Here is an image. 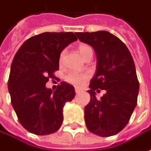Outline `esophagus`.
Listing matches in <instances>:
<instances>
[{
	"mask_svg": "<svg viewBox=\"0 0 151 151\" xmlns=\"http://www.w3.org/2000/svg\"><path fill=\"white\" fill-rule=\"evenodd\" d=\"M81 91H82V90H81V89H79V88H78V87H76V88H75V92H76V93L78 94V93H80Z\"/></svg>",
	"mask_w": 151,
	"mask_h": 151,
	"instance_id": "1",
	"label": "esophagus"
}]
</instances>
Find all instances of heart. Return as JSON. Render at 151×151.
Instances as JSON below:
<instances>
[{"label": "heart", "mask_w": 151, "mask_h": 151, "mask_svg": "<svg viewBox=\"0 0 151 151\" xmlns=\"http://www.w3.org/2000/svg\"><path fill=\"white\" fill-rule=\"evenodd\" d=\"M79 54L82 55V57L86 60V58L89 55H93V50L90 46L86 45V44H81L79 45L78 47ZM65 54H66V50H63L60 54V57H59V63L60 65H62L64 63L65 57ZM89 78V74L86 73H74L71 72L68 73L66 77H65V80L68 83L73 84V85H81L86 80Z\"/></svg>", "instance_id": "b5f03b06"}]
</instances>
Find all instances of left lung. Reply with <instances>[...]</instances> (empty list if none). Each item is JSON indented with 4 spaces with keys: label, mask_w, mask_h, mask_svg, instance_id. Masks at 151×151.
<instances>
[{
    "label": "left lung",
    "mask_w": 151,
    "mask_h": 151,
    "mask_svg": "<svg viewBox=\"0 0 151 151\" xmlns=\"http://www.w3.org/2000/svg\"><path fill=\"white\" fill-rule=\"evenodd\" d=\"M78 39L94 48L97 66L91 80V100L85 107L87 129L100 137H110L126 127L137 104L139 92L134 61L126 45L106 31L76 32ZM106 93L98 100L95 90Z\"/></svg>",
    "instance_id": "8db88e82"
}]
</instances>
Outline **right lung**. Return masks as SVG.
Segmentation results:
<instances>
[{
  "label": "right lung",
  "instance_id": "obj_1",
  "mask_svg": "<svg viewBox=\"0 0 151 151\" xmlns=\"http://www.w3.org/2000/svg\"><path fill=\"white\" fill-rule=\"evenodd\" d=\"M76 40L73 32H43L25 41L14 57L8 80L11 104L31 133L51 134L62 125L63 108L75 96L74 87L61 82L53 91L46 83L55 78L61 51Z\"/></svg>",
  "mask_w": 151,
  "mask_h": 151
}]
</instances>
